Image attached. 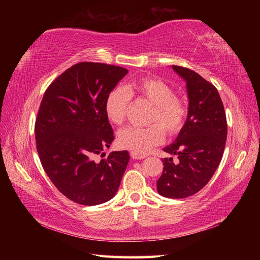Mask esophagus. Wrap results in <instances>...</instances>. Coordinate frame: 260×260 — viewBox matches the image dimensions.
Wrapping results in <instances>:
<instances>
[{"label":"esophagus","instance_id":"obj_1","mask_svg":"<svg viewBox=\"0 0 260 260\" xmlns=\"http://www.w3.org/2000/svg\"><path fill=\"white\" fill-rule=\"evenodd\" d=\"M131 157L133 158V159H143V158H145V156H143V155H139V154H137V153H134V152H131Z\"/></svg>","mask_w":260,"mask_h":260}]
</instances>
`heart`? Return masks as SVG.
<instances>
[{"label":"heart","instance_id":"1","mask_svg":"<svg viewBox=\"0 0 260 260\" xmlns=\"http://www.w3.org/2000/svg\"><path fill=\"white\" fill-rule=\"evenodd\" d=\"M132 98L143 99L153 105L149 123L155 124L122 128L117 137L122 148L144 155L163 142L165 132L173 136L182 129L187 116L185 101L176 95L166 82L152 77L134 79L125 87L117 86L109 91L104 106L108 120L114 124H122Z\"/></svg>","mask_w":260,"mask_h":260}]
</instances>
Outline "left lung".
Masks as SVG:
<instances>
[{
    "instance_id": "1",
    "label": "left lung",
    "mask_w": 260,
    "mask_h": 260,
    "mask_svg": "<svg viewBox=\"0 0 260 260\" xmlns=\"http://www.w3.org/2000/svg\"><path fill=\"white\" fill-rule=\"evenodd\" d=\"M186 82L187 119L174 143L163 151L177 155L162 159L163 172L157 181L158 193L167 198H186L206 185L221 161L228 124L224 107L217 88L188 68L173 65Z\"/></svg>"
}]
</instances>
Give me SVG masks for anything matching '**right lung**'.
Returning <instances> with one entry per match:
<instances>
[{
	"instance_id": "1",
	"label": "right lung",
	"mask_w": 260,
	"mask_h": 260,
	"mask_svg": "<svg viewBox=\"0 0 260 260\" xmlns=\"http://www.w3.org/2000/svg\"><path fill=\"white\" fill-rule=\"evenodd\" d=\"M127 73L104 63H77L52 82L41 102L35 124L41 163L54 186L82 206L111 200L129 161L127 151L94 160L115 139L105 100Z\"/></svg>"
}]
</instances>
